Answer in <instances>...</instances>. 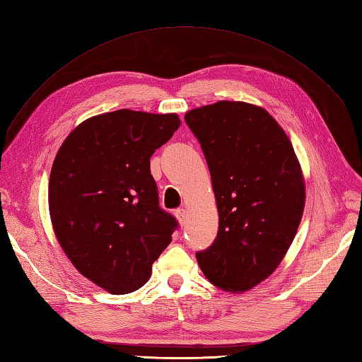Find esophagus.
Instances as JSON below:
<instances>
[{"label":"esophagus","instance_id":"34e87169","mask_svg":"<svg viewBox=\"0 0 362 362\" xmlns=\"http://www.w3.org/2000/svg\"><path fill=\"white\" fill-rule=\"evenodd\" d=\"M176 218H178V221H180V224L182 226L184 223H186V218H187V210L186 209H178V210H176Z\"/></svg>","mask_w":362,"mask_h":362}]
</instances>
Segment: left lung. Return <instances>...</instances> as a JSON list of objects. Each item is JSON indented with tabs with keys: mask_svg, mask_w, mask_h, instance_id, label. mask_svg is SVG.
Segmentation results:
<instances>
[{
	"mask_svg": "<svg viewBox=\"0 0 362 362\" xmlns=\"http://www.w3.org/2000/svg\"><path fill=\"white\" fill-rule=\"evenodd\" d=\"M184 119L206 156L219 216L214 244L197 261L224 292H249L293 243L305 204L301 164L283 127L259 105L218 101Z\"/></svg>",
	"mask_w": 362,
	"mask_h": 362,
	"instance_id": "8db88e82",
	"label": "left lung"
}]
</instances>
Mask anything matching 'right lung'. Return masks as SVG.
Wrapping results in <instances>:
<instances>
[{
	"label": "right lung",
	"instance_id": "add662e5",
	"mask_svg": "<svg viewBox=\"0 0 362 362\" xmlns=\"http://www.w3.org/2000/svg\"><path fill=\"white\" fill-rule=\"evenodd\" d=\"M180 126L176 113L96 115L70 132L52 164L57 240L75 269L112 295L143 287L172 243L176 219L158 204L151 156Z\"/></svg>",
	"mask_w": 362,
	"mask_h": 362
}]
</instances>
